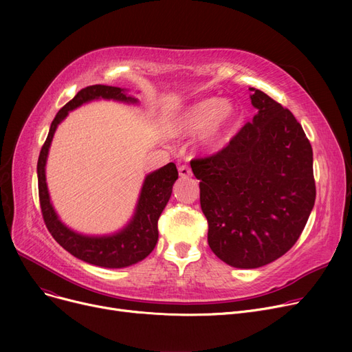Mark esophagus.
Listing matches in <instances>:
<instances>
[{"label": "esophagus", "mask_w": 352, "mask_h": 352, "mask_svg": "<svg viewBox=\"0 0 352 352\" xmlns=\"http://www.w3.org/2000/svg\"><path fill=\"white\" fill-rule=\"evenodd\" d=\"M178 173L181 178H190L192 175V171L188 165H179L178 166Z\"/></svg>", "instance_id": "obj_1"}]
</instances>
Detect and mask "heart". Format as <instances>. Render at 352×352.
Returning a JSON list of instances; mask_svg holds the SVG:
<instances>
[{"label": "heart", "mask_w": 352, "mask_h": 352, "mask_svg": "<svg viewBox=\"0 0 352 352\" xmlns=\"http://www.w3.org/2000/svg\"><path fill=\"white\" fill-rule=\"evenodd\" d=\"M235 118V107L227 100L210 97L184 108L173 122V133L192 137L202 133L201 145L217 150L226 138L227 128Z\"/></svg>", "instance_id": "1"}]
</instances>
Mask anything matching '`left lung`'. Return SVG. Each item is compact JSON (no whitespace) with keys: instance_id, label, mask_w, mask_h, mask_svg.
Instances as JSON below:
<instances>
[{"instance_id":"1","label":"left lung","mask_w":352,"mask_h":352,"mask_svg":"<svg viewBox=\"0 0 352 352\" xmlns=\"http://www.w3.org/2000/svg\"><path fill=\"white\" fill-rule=\"evenodd\" d=\"M252 91L258 109L230 144L191 161L208 245L235 268L267 265L300 238L316 202L312 148L291 111Z\"/></svg>"}]
</instances>
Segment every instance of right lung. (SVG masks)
<instances>
[{
	"label": "right lung",
	"instance_id": "add662e5",
	"mask_svg": "<svg viewBox=\"0 0 352 352\" xmlns=\"http://www.w3.org/2000/svg\"><path fill=\"white\" fill-rule=\"evenodd\" d=\"M96 98L137 102L135 98L128 97L124 89L118 87L97 84L78 91L77 96L58 111L51 122L48 137L41 148L38 164H36L40 206L50 234L64 250L92 265L122 268L144 260L155 248L158 241V218L171 197L173 186L178 178V171L175 164L170 162L146 175L134 218L121 232L109 236H85L67 228L58 219L50 202L45 182L47 155L55 129L67 117L68 111Z\"/></svg>",
	"mask_w": 352,
	"mask_h": 352
}]
</instances>
